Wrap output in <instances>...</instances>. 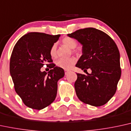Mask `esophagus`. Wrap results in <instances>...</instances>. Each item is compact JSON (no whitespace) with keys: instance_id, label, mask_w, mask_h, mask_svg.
<instances>
[{"instance_id":"obj_1","label":"esophagus","mask_w":131,"mask_h":131,"mask_svg":"<svg viewBox=\"0 0 131 131\" xmlns=\"http://www.w3.org/2000/svg\"><path fill=\"white\" fill-rule=\"evenodd\" d=\"M69 72H70V71L69 70H64V74H65V75H67V74H68Z\"/></svg>"}]
</instances>
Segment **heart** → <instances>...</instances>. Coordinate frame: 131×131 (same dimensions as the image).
<instances>
[{
	"label": "heart",
	"instance_id": "1",
	"mask_svg": "<svg viewBox=\"0 0 131 131\" xmlns=\"http://www.w3.org/2000/svg\"><path fill=\"white\" fill-rule=\"evenodd\" d=\"M63 45L71 49H74L77 46V42L74 39L70 37H65L62 40ZM50 55L52 58L57 57V46L56 44L52 45L50 50ZM76 60L75 58H70L68 59H59L56 61V65L64 70H70L74 65Z\"/></svg>",
	"mask_w": 131,
	"mask_h": 131
}]
</instances>
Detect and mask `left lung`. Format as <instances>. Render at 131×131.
I'll return each instance as SVG.
<instances>
[{
  "label": "left lung",
  "instance_id": "8db88e82",
  "mask_svg": "<svg viewBox=\"0 0 131 131\" xmlns=\"http://www.w3.org/2000/svg\"><path fill=\"white\" fill-rule=\"evenodd\" d=\"M82 45V55L75 64L86 75L77 73L75 93L81 101L93 106L104 105L115 93L121 77L120 56L115 42L107 34L94 28L68 34Z\"/></svg>",
  "mask_w": 131,
  "mask_h": 131
}]
</instances>
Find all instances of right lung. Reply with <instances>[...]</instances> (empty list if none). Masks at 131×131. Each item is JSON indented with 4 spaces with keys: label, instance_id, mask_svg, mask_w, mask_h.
Wrapping results in <instances>:
<instances>
[{
    "label": "right lung",
    "instance_id": "add662e5",
    "mask_svg": "<svg viewBox=\"0 0 131 131\" xmlns=\"http://www.w3.org/2000/svg\"><path fill=\"white\" fill-rule=\"evenodd\" d=\"M60 37L30 32L20 38L13 50L10 72L15 91L24 104L33 109H42L55 100L57 82L64 77L63 69L52 63L50 55ZM45 63L51 65L48 73L40 71Z\"/></svg>",
    "mask_w": 131,
    "mask_h": 131
}]
</instances>
